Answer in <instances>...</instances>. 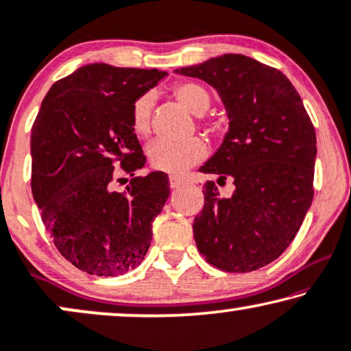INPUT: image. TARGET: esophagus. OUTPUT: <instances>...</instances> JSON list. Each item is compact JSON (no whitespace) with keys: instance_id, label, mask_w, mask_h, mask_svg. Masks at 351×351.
I'll use <instances>...</instances> for the list:
<instances>
[{"instance_id":"34e87169","label":"esophagus","mask_w":351,"mask_h":351,"mask_svg":"<svg viewBox=\"0 0 351 351\" xmlns=\"http://www.w3.org/2000/svg\"><path fill=\"white\" fill-rule=\"evenodd\" d=\"M183 184H184V181L175 178V176H171V178H170V188H171V189H178V188H181V186H183Z\"/></svg>"}]
</instances>
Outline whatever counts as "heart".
Masks as SVG:
<instances>
[{"mask_svg":"<svg viewBox=\"0 0 351 351\" xmlns=\"http://www.w3.org/2000/svg\"><path fill=\"white\" fill-rule=\"evenodd\" d=\"M173 96L184 109L195 115L204 114L210 106V95L202 85L193 82L178 83L173 88ZM152 96L144 95L136 99L132 110L133 132L139 136H146L151 130ZM149 160L157 170L181 175L188 168L197 165L208 154V146L204 139L193 138L184 143H173L168 139H157L149 146Z\"/></svg>","mask_w":351,"mask_h":351,"instance_id":"obj_1","label":"heart"}]
</instances>
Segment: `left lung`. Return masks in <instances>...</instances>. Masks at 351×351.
<instances>
[{
  "label": "left lung",
  "mask_w": 351,
  "mask_h": 351,
  "mask_svg": "<svg viewBox=\"0 0 351 351\" xmlns=\"http://www.w3.org/2000/svg\"><path fill=\"white\" fill-rule=\"evenodd\" d=\"M175 73L218 91L230 128L199 168L232 180L219 197L208 181L194 219L195 245L215 268L247 273L276 260L300 230L313 200L316 133L302 97L278 69L242 54H223Z\"/></svg>",
  "instance_id": "8db88e82"
}]
</instances>
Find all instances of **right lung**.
<instances>
[{
  "label": "right lung",
  "instance_id": "right-lung-1",
  "mask_svg": "<svg viewBox=\"0 0 351 351\" xmlns=\"http://www.w3.org/2000/svg\"><path fill=\"white\" fill-rule=\"evenodd\" d=\"M167 72L88 64L56 82L32 127V193L54 245L95 276H117L144 260L152 221L170 184L163 171L112 189L114 163L144 167L132 127L133 104Z\"/></svg>",
  "mask_w": 351,
  "mask_h": 351
}]
</instances>
